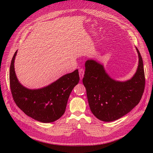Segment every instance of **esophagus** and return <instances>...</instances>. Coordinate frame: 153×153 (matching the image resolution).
<instances>
[{
    "label": "esophagus",
    "mask_w": 153,
    "mask_h": 153,
    "mask_svg": "<svg viewBox=\"0 0 153 153\" xmlns=\"http://www.w3.org/2000/svg\"><path fill=\"white\" fill-rule=\"evenodd\" d=\"M79 75H80V79H82L83 77H84V70L83 69H79Z\"/></svg>",
    "instance_id": "esophagus-1"
}]
</instances>
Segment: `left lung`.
I'll return each mask as SVG.
<instances>
[{
    "mask_svg": "<svg viewBox=\"0 0 153 153\" xmlns=\"http://www.w3.org/2000/svg\"><path fill=\"white\" fill-rule=\"evenodd\" d=\"M135 75L126 82L112 79L103 66L93 60L85 62L83 78L92 113L101 121L110 122L122 117L137 106L145 89V74L141 55Z\"/></svg>",
    "mask_w": 153,
    "mask_h": 153,
    "instance_id": "left-lung-1",
    "label": "left lung"
}]
</instances>
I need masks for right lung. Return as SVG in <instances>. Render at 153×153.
I'll return each mask as SVG.
<instances>
[{
  "label": "right lung",
  "instance_id": "obj_1",
  "mask_svg": "<svg viewBox=\"0 0 153 153\" xmlns=\"http://www.w3.org/2000/svg\"><path fill=\"white\" fill-rule=\"evenodd\" d=\"M16 52L11 60L10 84L14 101L27 115L41 123H52L65 112L69 96L80 80L78 70L67 74L42 89L31 90L22 85L15 75L14 62Z\"/></svg>",
  "mask_w": 153,
  "mask_h": 153
}]
</instances>
